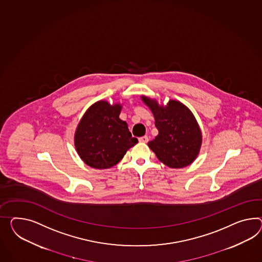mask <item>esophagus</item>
Returning a JSON list of instances; mask_svg holds the SVG:
<instances>
[{"instance_id": "esophagus-1", "label": "esophagus", "mask_w": 262, "mask_h": 262, "mask_svg": "<svg viewBox=\"0 0 262 262\" xmlns=\"http://www.w3.org/2000/svg\"><path fill=\"white\" fill-rule=\"evenodd\" d=\"M148 141V137L147 136H143V137H141V138H139V141L140 142H143V143H147Z\"/></svg>"}]
</instances>
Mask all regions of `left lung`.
Returning <instances> with one entry per match:
<instances>
[{
	"label": "left lung",
	"mask_w": 262,
	"mask_h": 262,
	"mask_svg": "<svg viewBox=\"0 0 262 262\" xmlns=\"http://www.w3.org/2000/svg\"><path fill=\"white\" fill-rule=\"evenodd\" d=\"M152 110L159 135L148 146L168 167H185L194 161L202 144V132L194 116L185 105L170 101L167 106L142 97Z\"/></svg>",
	"instance_id": "obj_1"
}]
</instances>
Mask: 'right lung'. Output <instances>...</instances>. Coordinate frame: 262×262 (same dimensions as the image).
Instances as JSON below:
<instances>
[{
    "label": "right lung",
    "mask_w": 262,
    "mask_h": 262,
    "mask_svg": "<svg viewBox=\"0 0 262 262\" xmlns=\"http://www.w3.org/2000/svg\"><path fill=\"white\" fill-rule=\"evenodd\" d=\"M121 105L107 101L94 103L83 115L75 134V146L90 167L106 169L116 165L129 148L138 142L119 118Z\"/></svg>",
    "instance_id": "1"
}]
</instances>
